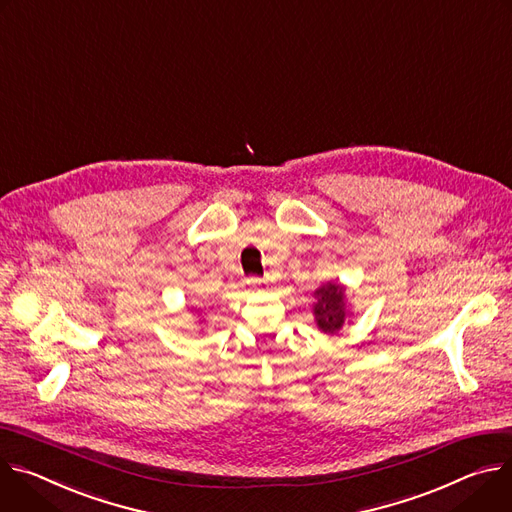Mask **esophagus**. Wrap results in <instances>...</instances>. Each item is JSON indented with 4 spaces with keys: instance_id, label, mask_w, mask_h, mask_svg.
I'll return each mask as SVG.
<instances>
[{
    "instance_id": "1",
    "label": "esophagus",
    "mask_w": 512,
    "mask_h": 512,
    "mask_svg": "<svg viewBox=\"0 0 512 512\" xmlns=\"http://www.w3.org/2000/svg\"><path fill=\"white\" fill-rule=\"evenodd\" d=\"M248 282H250V285H252V287H260L264 280H262V278H248Z\"/></svg>"
}]
</instances>
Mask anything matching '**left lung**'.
<instances>
[{
  "label": "left lung",
  "mask_w": 512,
  "mask_h": 512,
  "mask_svg": "<svg viewBox=\"0 0 512 512\" xmlns=\"http://www.w3.org/2000/svg\"><path fill=\"white\" fill-rule=\"evenodd\" d=\"M344 293L346 289L342 285H335V282H325L323 287L315 291L317 303L313 305V315L321 331L333 335L346 323L348 309Z\"/></svg>",
  "instance_id": "obj_1"
}]
</instances>
